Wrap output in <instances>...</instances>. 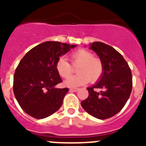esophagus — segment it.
<instances>
[{"instance_id":"obj_1","label":"esophagus","mask_w":146,"mask_h":146,"mask_svg":"<svg viewBox=\"0 0 146 146\" xmlns=\"http://www.w3.org/2000/svg\"><path fill=\"white\" fill-rule=\"evenodd\" d=\"M79 90V88H70V91H73V92H76V91H77V90Z\"/></svg>"}]
</instances>
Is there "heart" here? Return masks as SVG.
Here are the masks:
<instances>
[{
  "instance_id": "obj_1",
  "label": "heart",
  "mask_w": 146,
  "mask_h": 146,
  "mask_svg": "<svg viewBox=\"0 0 146 146\" xmlns=\"http://www.w3.org/2000/svg\"><path fill=\"white\" fill-rule=\"evenodd\" d=\"M71 64L76 67L78 74L69 77L64 82L66 86L74 88L85 84L90 81L96 82L104 73V64L99 57L85 49H79L70 54ZM56 70L62 78H67L73 73V68L66 58L61 57L56 64Z\"/></svg>"
}]
</instances>
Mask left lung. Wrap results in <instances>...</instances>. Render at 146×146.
<instances>
[{"label": "left lung", "mask_w": 146, "mask_h": 146, "mask_svg": "<svg viewBox=\"0 0 146 146\" xmlns=\"http://www.w3.org/2000/svg\"><path fill=\"white\" fill-rule=\"evenodd\" d=\"M90 49L102 60L104 73L99 82L87 88L89 95L81 105L93 117L105 119L119 112L128 101L133 85L131 71L123 56L112 46L97 41Z\"/></svg>", "instance_id": "left-lung-1"}]
</instances>
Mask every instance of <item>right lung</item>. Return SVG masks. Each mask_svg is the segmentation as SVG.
Segmentation results:
<instances>
[{"label": "right lung", "mask_w": 146, "mask_h": 146, "mask_svg": "<svg viewBox=\"0 0 146 146\" xmlns=\"http://www.w3.org/2000/svg\"><path fill=\"white\" fill-rule=\"evenodd\" d=\"M76 45L46 41L35 46L16 67L13 91L23 111L33 118L44 119L58 111L69 89L56 88L62 82L56 70L59 56Z\"/></svg>", "instance_id": "add662e5"}]
</instances>
